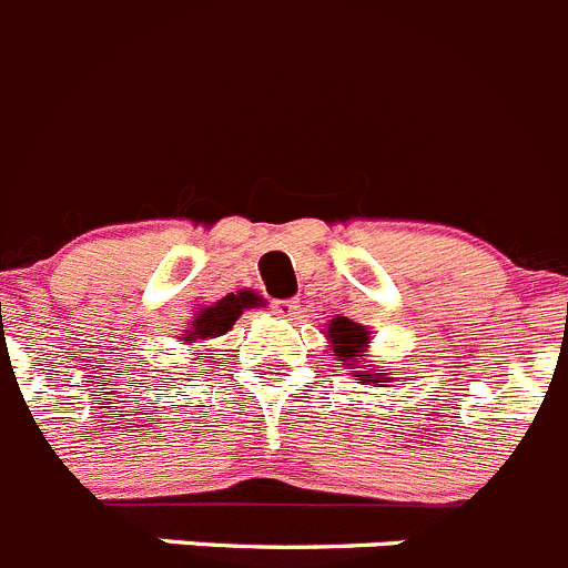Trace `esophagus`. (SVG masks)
Instances as JSON below:
<instances>
[{
    "instance_id": "esophagus-1",
    "label": "esophagus",
    "mask_w": 568,
    "mask_h": 568,
    "mask_svg": "<svg viewBox=\"0 0 568 568\" xmlns=\"http://www.w3.org/2000/svg\"><path fill=\"white\" fill-rule=\"evenodd\" d=\"M274 314L285 316V320H294V316L302 314V308L296 300H277L274 302Z\"/></svg>"
}]
</instances>
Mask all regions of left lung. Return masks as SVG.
Here are the masks:
<instances>
[{
  "label": "left lung",
  "instance_id": "obj_1",
  "mask_svg": "<svg viewBox=\"0 0 568 568\" xmlns=\"http://www.w3.org/2000/svg\"><path fill=\"white\" fill-rule=\"evenodd\" d=\"M327 336H331V342L336 344L338 362H349V358L362 356V349L367 347V342H369L367 331H364L362 325H356V322L344 320V316H338V320L331 322V327H327ZM349 369H356V367H349ZM373 378H375L373 384H386V373H375Z\"/></svg>",
  "mask_w": 568,
  "mask_h": 568
}]
</instances>
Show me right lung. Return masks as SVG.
<instances>
[{
  "label": "right lung",
  "instance_id": "right-lung-1",
  "mask_svg": "<svg viewBox=\"0 0 568 568\" xmlns=\"http://www.w3.org/2000/svg\"><path fill=\"white\" fill-rule=\"evenodd\" d=\"M254 305V294L243 291V294H232L219 300L215 305L201 311L195 316V325L190 331V336H184V342H195V338H215V336H224L232 325H235L237 316L243 314V308Z\"/></svg>",
  "mask_w": 568,
  "mask_h": 568
}]
</instances>
